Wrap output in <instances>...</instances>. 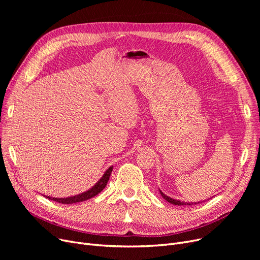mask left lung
I'll return each mask as SVG.
<instances>
[{"instance_id": "8db88e82", "label": "left lung", "mask_w": 260, "mask_h": 260, "mask_svg": "<svg viewBox=\"0 0 260 260\" xmlns=\"http://www.w3.org/2000/svg\"><path fill=\"white\" fill-rule=\"evenodd\" d=\"M160 194H161V196L165 198L167 201H169L170 203H172V204H175V206H194V204H197L196 202L195 203H187V202H182V201H179V200H176V199H173V198H170L169 196H167V195H165L163 194L161 190H160ZM199 203V202H198Z\"/></svg>"}]
</instances>
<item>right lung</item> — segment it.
Segmentation results:
<instances>
[{"label": "right lung", "instance_id": "right-lung-1", "mask_svg": "<svg viewBox=\"0 0 260 260\" xmlns=\"http://www.w3.org/2000/svg\"><path fill=\"white\" fill-rule=\"evenodd\" d=\"M113 171V167L109 168L105 174L103 175L102 178L95 183V185L93 187H91L90 189H88L87 192H84L82 194H79L77 196L74 197H68V198H51V197H47L48 199H51L53 201H57L59 203H64V204H71V203H76V202H81V201H84L87 199H90L94 196H97L99 193H101L103 188L106 186L108 179H109V176H111Z\"/></svg>", "mask_w": 260, "mask_h": 260}]
</instances>
